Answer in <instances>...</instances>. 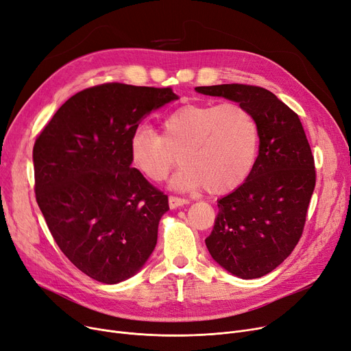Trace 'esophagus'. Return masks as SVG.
I'll return each mask as SVG.
<instances>
[{
  "label": "esophagus",
  "mask_w": 351,
  "mask_h": 351,
  "mask_svg": "<svg viewBox=\"0 0 351 351\" xmlns=\"http://www.w3.org/2000/svg\"><path fill=\"white\" fill-rule=\"evenodd\" d=\"M186 204H189V202H188V199H184V197L173 196V195L169 196V206H171L172 209H175V208H178V206H184V205H186Z\"/></svg>",
  "instance_id": "34e87169"
}]
</instances>
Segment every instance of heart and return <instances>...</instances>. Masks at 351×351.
<instances>
[{
  "label": "heart",
  "mask_w": 351,
  "mask_h": 351,
  "mask_svg": "<svg viewBox=\"0 0 351 351\" xmlns=\"http://www.w3.org/2000/svg\"><path fill=\"white\" fill-rule=\"evenodd\" d=\"M162 134L146 125L129 138L133 166L152 182H162L179 160L178 189L230 192L251 173L260 146V128L241 103L182 104L160 121Z\"/></svg>",
  "instance_id": "b5f03b06"
}]
</instances>
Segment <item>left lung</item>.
<instances>
[{"instance_id": "8db88e82", "label": "left lung", "mask_w": 351, "mask_h": 351, "mask_svg": "<svg viewBox=\"0 0 351 351\" xmlns=\"http://www.w3.org/2000/svg\"><path fill=\"white\" fill-rule=\"evenodd\" d=\"M248 108L260 128V152L247 180L218 201L206 248L222 268L252 280L276 269L298 243L315 166L300 117L269 90L250 84L195 87Z\"/></svg>"}]
</instances>
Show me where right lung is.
I'll use <instances>...</instances> for the list:
<instances>
[{
	"label": "right lung",
	"instance_id": "1",
	"mask_svg": "<svg viewBox=\"0 0 351 351\" xmlns=\"http://www.w3.org/2000/svg\"><path fill=\"white\" fill-rule=\"evenodd\" d=\"M171 87L104 83L71 96L33 149L36 199L58 248L90 278L117 284L154 252L167 195L132 167L130 133L176 100Z\"/></svg>",
	"mask_w": 351,
	"mask_h": 351
}]
</instances>
